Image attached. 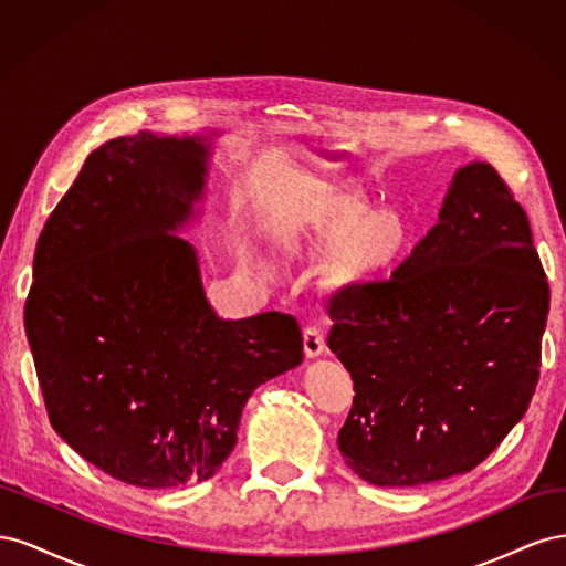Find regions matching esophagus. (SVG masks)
I'll list each match as a JSON object with an SVG mask.
<instances>
[{"mask_svg": "<svg viewBox=\"0 0 566 566\" xmlns=\"http://www.w3.org/2000/svg\"><path fill=\"white\" fill-rule=\"evenodd\" d=\"M325 352V337L318 325H306L304 328V354L306 358H316Z\"/></svg>", "mask_w": 566, "mask_h": 566, "instance_id": "esophagus-1", "label": "esophagus"}]
</instances>
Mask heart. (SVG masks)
<instances>
[{
  "mask_svg": "<svg viewBox=\"0 0 566 566\" xmlns=\"http://www.w3.org/2000/svg\"><path fill=\"white\" fill-rule=\"evenodd\" d=\"M361 202L312 205L281 229V248L293 256L342 254L339 273L345 281L380 276L401 260L408 245V229L399 214H382Z\"/></svg>",
  "mask_w": 566,
  "mask_h": 566,
  "instance_id": "obj_1",
  "label": "heart"
}]
</instances>
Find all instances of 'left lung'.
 I'll use <instances>...</instances> for the list:
<instances>
[{
  "label": "left lung",
  "instance_id": "left-lung-1",
  "mask_svg": "<svg viewBox=\"0 0 566 566\" xmlns=\"http://www.w3.org/2000/svg\"><path fill=\"white\" fill-rule=\"evenodd\" d=\"M551 310L522 205L489 163L460 167L389 281L333 295L328 347L354 380L337 447L375 486L474 470L526 413Z\"/></svg>",
  "mask_w": 566,
  "mask_h": 566
}]
</instances>
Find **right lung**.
Here are the masks:
<instances>
[{
  "label": "right lung",
  "mask_w": 566,
  "mask_h": 566,
  "mask_svg": "<svg viewBox=\"0 0 566 566\" xmlns=\"http://www.w3.org/2000/svg\"><path fill=\"white\" fill-rule=\"evenodd\" d=\"M214 134L139 132L90 153L32 262L25 335L49 422L144 489L210 479L250 394L302 364L295 316L219 318L177 235L205 196Z\"/></svg>",
  "instance_id": "right-lung-1"
}]
</instances>
